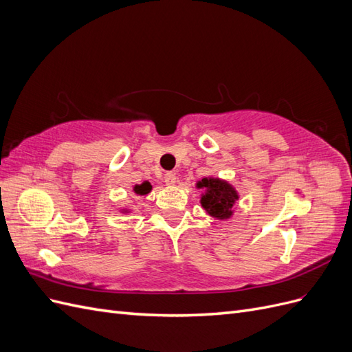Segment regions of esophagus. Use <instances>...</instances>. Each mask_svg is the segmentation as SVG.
Returning <instances> with one entry per match:
<instances>
[{"mask_svg":"<svg viewBox=\"0 0 352 352\" xmlns=\"http://www.w3.org/2000/svg\"><path fill=\"white\" fill-rule=\"evenodd\" d=\"M176 179H177L176 173L168 172V173H166V176H164V182H166L168 186H173V185L176 184Z\"/></svg>","mask_w":352,"mask_h":352,"instance_id":"obj_1","label":"esophagus"}]
</instances>
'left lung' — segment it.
<instances>
[{
	"label": "left lung",
	"instance_id": "obj_1",
	"mask_svg": "<svg viewBox=\"0 0 352 352\" xmlns=\"http://www.w3.org/2000/svg\"><path fill=\"white\" fill-rule=\"evenodd\" d=\"M195 188L202 189L199 204L210 217L220 221L233 217V206L239 199V194L229 180L207 176L198 180Z\"/></svg>",
	"mask_w": 352,
	"mask_h": 352
}]
</instances>
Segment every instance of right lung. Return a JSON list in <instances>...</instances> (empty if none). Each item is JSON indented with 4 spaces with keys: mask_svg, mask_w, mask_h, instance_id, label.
Wrapping results in <instances>:
<instances>
[{
    "mask_svg": "<svg viewBox=\"0 0 352 352\" xmlns=\"http://www.w3.org/2000/svg\"><path fill=\"white\" fill-rule=\"evenodd\" d=\"M151 189H153L151 184L146 182V180H145V182L133 186V192H135L136 195H146V194L151 192ZM122 212H129V208H123Z\"/></svg>",
    "mask_w": 352,
    "mask_h": 352,
    "instance_id": "add662e5",
    "label": "right lung"
}]
</instances>
